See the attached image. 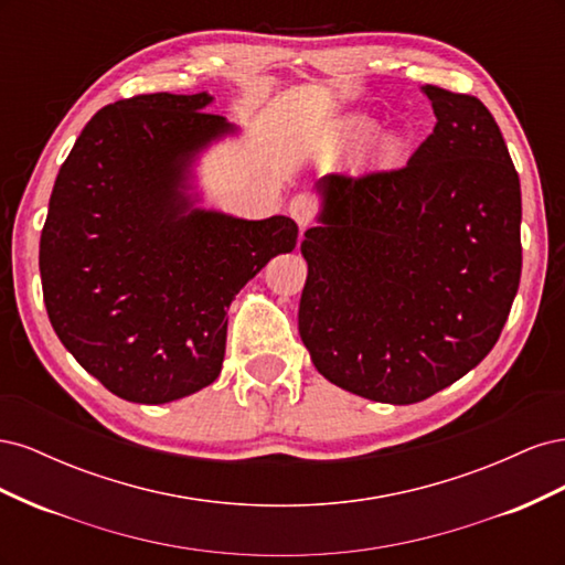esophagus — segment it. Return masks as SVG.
I'll use <instances>...</instances> for the list:
<instances>
[{"mask_svg":"<svg viewBox=\"0 0 565 565\" xmlns=\"http://www.w3.org/2000/svg\"><path fill=\"white\" fill-rule=\"evenodd\" d=\"M289 214H292V218L299 224V228H309L311 221L316 216V202L311 195H297L292 202H289Z\"/></svg>","mask_w":565,"mask_h":565,"instance_id":"1","label":"esophagus"}]
</instances>
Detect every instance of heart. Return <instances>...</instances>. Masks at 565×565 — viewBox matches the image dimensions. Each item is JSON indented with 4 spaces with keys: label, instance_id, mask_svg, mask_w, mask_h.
Masks as SVG:
<instances>
[{
    "label": "heart",
    "instance_id": "b5f03b06",
    "mask_svg": "<svg viewBox=\"0 0 565 565\" xmlns=\"http://www.w3.org/2000/svg\"><path fill=\"white\" fill-rule=\"evenodd\" d=\"M374 129H377V125H374L370 117L353 115V117H347L344 122L339 125L337 139L341 143H347V146H358V143L370 141ZM398 150H401V139H398L396 134H388V136H384V139L380 141V152H382V158H386V160L396 158Z\"/></svg>",
    "mask_w": 565,
    "mask_h": 565
}]
</instances>
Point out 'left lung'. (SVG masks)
Instances as JSON below:
<instances>
[{"instance_id": "1", "label": "left lung", "mask_w": 565, "mask_h": 565, "mask_svg": "<svg viewBox=\"0 0 565 565\" xmlns=\"http://www.w3.org/2000/svg\"><path fill=\"white\" fill-rule=\"evenodd\" d=\"M434 134L405 167L318 181L299 334L324 380L409 405L498 344L521 280V183L490 110L422 87Z\"/></svg>"}]
</instances>
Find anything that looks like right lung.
Masks as SVG:
<instances>
[{
  "instance_id": "1",
  "label": "right lung",
  "mask_w": 565,
  "mask_h": 565,
  "mask_svg": "<svg viewBox=\"0 0 565 565\" xmlns=\"http://www.w3.org/2000/svg\"><path fill=\"white\" fill-rule=\"evenodd\" d=\"M207 92L143 94L100 108L61 164L40 241L51 324L115 396L162 405L210 386L226 311L273 256L292 252L289 216L195 207L193 162L235 134Z\"/></svg>"
}]
</instances>
